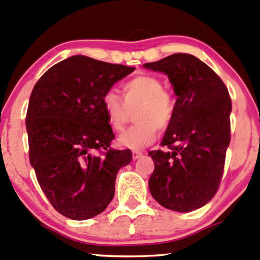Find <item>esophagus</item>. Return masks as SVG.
Masks as SVG:
<instances>
[{"label": "esophagus", "mask_w": 260, "mask_h": 260, "mask_svg": "<svg viewBox=\"0 0 260 260\" xmlns=\"http://www.w3.org/2000/svg\"><path fill=\"white\" fill-rule=\"evenodd\" d=\"M132 155H133V160H137V159H139L140 156H142L143 153L140 150H134Z\"/></svg>", "instance_id": "obj_1"}]
</instances>
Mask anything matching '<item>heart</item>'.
Wrapping results in <instances>:
<instances>
[{"instance_id":"obj_1","label":"heart","mask_w":260,"mask_h":260,"mask_svg":"<svg viewBox=\"0 0 260 260\" xmlns=\"http://www.w3.org/2000/svg\"><path fill=\"white\" fill-rule=\"evenodd\" d=\"M124 101L113 90L103 95L101 105L110 126L121 131L126 123L129 109L134 112L132 127L118 137V143L124 148L139 150L151 144L157 137V128L165 131L172 123L176 113L174 95L165 89L162 79L153 74H138L122 84Z\"/></svg>"}]
</instances>
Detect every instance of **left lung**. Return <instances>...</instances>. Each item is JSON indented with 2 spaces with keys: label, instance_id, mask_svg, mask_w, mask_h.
I'll return each instance as SVG.
<instances>
[{
  "label": "left lung",
  "instance_id": "obj_1",
  "mask_svg": "<svg viewBox=\"0 0 260 260\" xmlns=\"http://www.w3.org/2000/svg\"><path fill=\"white\" fill-rule=\"evenodd\" d=\"M144 67L168 74L177 95L174 121L160 144L166 149L149 151L155 164L149 189L164 208L188 213L219 189L231 140V98L220 77L196 56L174 53Z\"/></svg>",
  "mask_w": 260,
  "mask_h": 260
}]
</instances>
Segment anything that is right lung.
Instances as JSON below:
<instances>
[{"label":"right lung","mask_w":260,"mask_h":260,"mask_svg":"<svg viewBox=\"0 0 260 260\" xmlns=\"http://www.w3.org/2000/svg\"><path fill=\"white\" fill-rule=\"evenodd\" d=\"M134 67L72 56L43 74L26 111L29 160L41 189L59 214L86 220L103 213L115 194L129 149L111 148L115 134L103 95Z\"/></svg>","instance_id":"right-lung-1"}]
</instances>
